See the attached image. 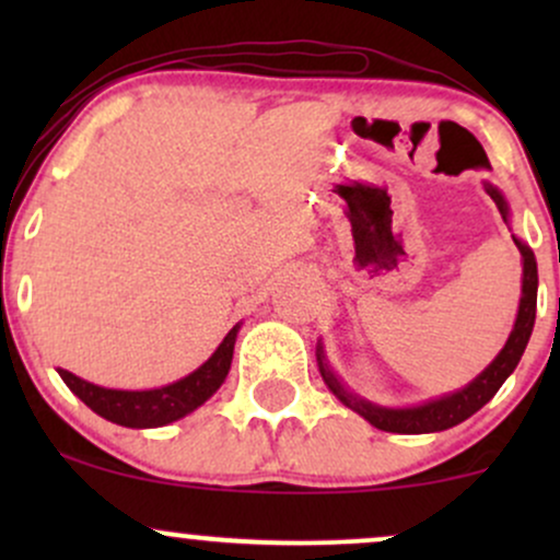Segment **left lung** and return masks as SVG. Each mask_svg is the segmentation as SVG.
I'll list each match as a JSON object with an SVG mask.
<instances>
[{"label": "left lung", "instance_id": "8db88e82", "mask_svg": "<svg viewBox=\"0 0 560 560\" xmlns=\"http://www.w3.org/2000/svg\"><path fill=\"white\" fill-rule=\"evenodd\" d=\"M487 195L494 199L503 221H511V208H508V199L498 186L485 182ZM518 253H522V300H518V313L516 324H513L511 334H508V342L503 350L494 355V361L487 365L481 374L468 382L464 389L450 392V395L436 397V400H427L421 405H408V408H384L371 400H363L361 395L350 392L339 382V376L334 374L329 361H326L324 345L318 342L316 358H318V371L324 376L326 387L334 392L339 402L347 405L350 410H355L358 416H363L371 427L382 429V432H395V434H429V432H445L450 427H458L460 421L471 419L479 408H485L492 400L494 392L503 387V382L513 374L518 361H522L526 342H529L532 329H535V313H537V260L535 253L529 249V244L513 236Z\"/></svg>", "mask_w": 560, "mask_h": 560}]
</instances>
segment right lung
I'll list each match as a JSON object with an SVG mask.
<instances>
[{
    "mask_svg": "<svg viewBox=\"0 0 560 560\" xmlns=\"http://www.w3.org/2000/svg\"><path fill=\"white\" fill-rule=\"evenodd\" d=\"M240 326L242 324H236L234 329L223 337V342L215 347L213 355L199 365L197 371L178 378V382L165 384V387L110 389L86 382V378L70 374L66 369H60V376L70 387V392H73L79 400L86 402L96 416H102V419L128 429L165 427V423H173L184 419V416H189L191 410H197L199 405L208 402L210 397L221 389V384L226 382L229 376L231 358H234V342L236 334H240Z\"/></svg>",
    "mask_w": 560,
    "mask_h": 560,
    "instance_id": "right-lung-1",
    "label": "right lung"
}]
</instances>
